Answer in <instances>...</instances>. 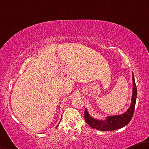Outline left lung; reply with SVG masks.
Returning <instances> with one entry per match:
<instances>
[{
	"instance_id": "obj_1",
	"label": "left lung",
	"mask_w": 149,
	"mask_h": 149,
	"mask_svg": "<svg viewBox=\"0 0 149 149\" xmlns=\"http://www.w3.org/2000/svg\"><path fill=\"white\" fill-rule=\"evenodd\" d=\"M133 88L132 102L130 107L125 113L117 115L107 116L105 119H97L91 116L86 109L84 112V118L86 123L93 129L100 131H114L124 127L129 123L132 118L137 99V88L135 84L134 75L132 72Z\"/></svg>"
}]
</instances>
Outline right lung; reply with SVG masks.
<instances>
[{"mask_svg":"<svg viewBox=\"0 0 149 149\" xmlns=\"http://www.w3.org/2000/svg\"><path fill=\"white\" fill-rule=\"evenodd\" d=\"M61 118H62V116H61ZM58 126H59V124H58V125H57V126H56V127H58Z\"/></svg>","mask_w":149,"mask_h":149,"instance_id":"obj_1","label":"right lung"}]
</instances>
